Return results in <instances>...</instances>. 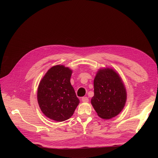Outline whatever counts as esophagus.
Listing matches in <instances>:
<instances>
[{"label": "esophagus", "mask_w": 158, "mask_h": 158, "mask_svg": "<svg viewBox=\"0 0 158 158\" xmlns=\"http://www.w3.org/2000/svg\"><path fill=\"white\" fill-rule=\"evenodd\" d=\"M82 101L83 102H88L89 101V99L87 97H84L82 98Z\"/></svg>", "instance_id": "esophagus-1"}]
</instances>
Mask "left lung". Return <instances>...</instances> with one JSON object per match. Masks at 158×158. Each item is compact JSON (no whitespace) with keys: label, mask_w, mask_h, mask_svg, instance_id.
<instances>
[{"label":"left lung","mask_w":158,"mask_h":158,"mask_svg":"<svg viewBox=\"0 0 158 158\" xmlns=\"http://www.w3.org/2000/svg\"><path fill=\"white\" fill-rule=\"evenodd\" d=\"M94 96L91 102L98 115L110 119L118 115L125 106L127 94L119 75L111 69L99 70L94 82Z\"/></svg>","instance_id":"left-lung-1"}]
</instances>
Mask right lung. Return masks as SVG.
<instances>
[{
  "label": "right lung",
  "mask_w": 158,
  "mask_h": 158,
  "mask_svg": "<svg viewBox=\"0 0 158 158\" xmlns=\"http://www.w3.org/2000/svg\"><path fill=\"white\" fill-rule=\"evenodd\" d=\"M72 73L63 65L52 66L39 84V106L46 117L53 120L63 122L69 119L79 103L70 83Z\"/></svg>",
  "instance_id": "1"
}]
</instances>
